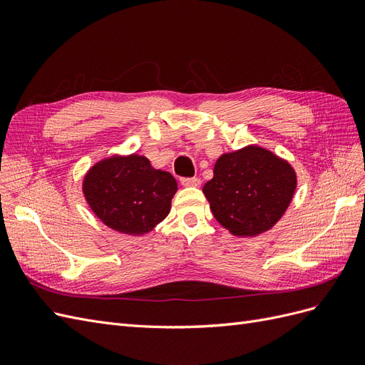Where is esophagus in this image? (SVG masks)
I'll list each match as a JSON object with an SVG mask.
<instances>
[{
    "instance_id": "esophagus-1",
    "label": "esophagus",
    "mask_w": 365,
    "mask_h": 365,
    "mask_svg": "<svg viewBox=\"0 0 365 365\" xmlns=\"http://www.w3.org/2000/svg\"><path fill=\"white\" fill-rule=\"evenodd\" d=\"M182 185H187V187H200L201 184V180L197 178V176H190V178H181L180 180Z\"/></svg>"
}]
</instances>
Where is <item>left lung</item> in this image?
Returning <instances> with one entry per match:
<instances>
[{"mask_svg": "<svg viewBox=\"0 0 365 365\" xmlns=\"http://www.w3.org/2000/svg\"><path fill=\"white\" fill-rule=\"evenodd\" d=\"M204 185V195L220 225L236 236L269 230L288 208L297 185L291 165L257 146L225 153Z\"/></svg>", "mask_w": 365, "mask_h": 365, "instance_id": "1", "label": "left lung"}]
</instances>
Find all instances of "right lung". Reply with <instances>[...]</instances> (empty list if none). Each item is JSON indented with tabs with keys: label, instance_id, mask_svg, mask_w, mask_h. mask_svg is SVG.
<instances>
[{
	"label": "right lung",
	"instance_id": "right-lung-1",
	"mask_svg": "<svg viewBox=\"0 0 365 365\" xmlns=\"http://www.w3.org/2000/svg\"><path fill=\"white\" fill-rule=\"evenodd\" d=\"M176 180L145 157H113L96 164L83 181L88 204L121 233H148L169 215Z\"/></svg>",
	"mask_w": 365,
	"mask_h": 365
}]
</instances>
